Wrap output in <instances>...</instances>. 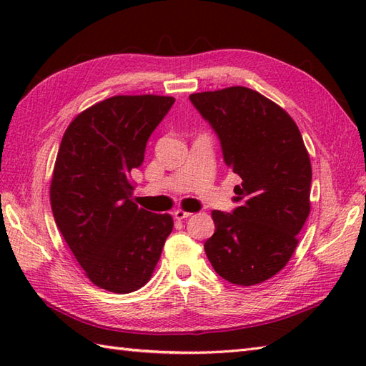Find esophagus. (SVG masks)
I'll return each mask as SVG.
<instances>
[{
	"mask_svg": "<svg viewBox=\"0 0 366 366\" xmlns=\"http://www.w3.org/2000/svg\"><path fill=\"white\" fill-rule=\"evenodd\" d=\"M173 215H174L176 220H185V219H189L192 212H185V211H181V209H177V211H174Z\"/></svg>",
	"mask_w": 366,
	"mask_h": 366,
	"instance_id": "esophagus-1",
	"label": "esophagus"
}]
</instances>
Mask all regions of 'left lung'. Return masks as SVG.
I'll return each mask as SVG.
<instances>
[{"label": "left lung", "mask_w": 366, "mask_h": 366, "mask_svg": "<svg viewBox=\"0 0 366 366\" xmlns=\"http://www.w3.org/2000/svg\"><path fill=\"white\" fill-rule=\"evenodd\" d=\"M220 139L223 162L242 179L231 212L212 211L204 242L214 270L229 283L266 282L290 261L310 214L312 163L283 108L244 86L192 94Z\"/></svg>", "instance_id": "1"}]
</instances>
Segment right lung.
Masks as SVG:
<instances>
[{
  "label": "right lung",
  "instance_id": "right-lung-1",
  "mask_svg": "<svg viewBox=\"0 0 366 366\" xmlns=\"http://www.w3.org/2000/svg\"><path fill=\"white\" fill-rule=\"evenodd\" d=\"M173 104L163 96L110 97L76 116L61 142L50 187L54 222L88 278L110 292L144 286L173 231L171 215L130 199L129 184Z\"/></svg>",
  "mask_w": 366,
  "mask_h": 366
}]
</instances>
